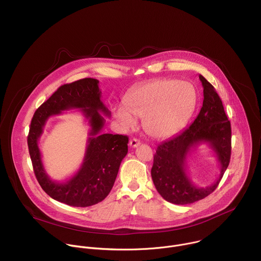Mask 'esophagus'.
I'll return each mask as SVG.
<instances>
[{"label":"esophagus","mask_w":261,"mask_h":261,"mask_svg":"<svg viewBox=\"0 0 261 261\" xmlns=\"http://www.w3.org/2000/svg\"><path fill=\"white\" fill-rule=\"evenodd\" d=\"M140 145V141L138 140V139H136V138H133V139H131L130 140V146L131 147H137V146H139Z\"/></svg>","instance_id":"obj_1"}]
</instances>
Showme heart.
Masks as SVG:
<instances>
[{
    "label": "heart",
    "instance_id": "1",
    "mask_svg": "<svg viewBox=\"0 0 261 261\" xmlns=\"http://www.w3.org/2000/svg\"><path fill=\"white\" fill-rule=\"evenodd\" d=\"M125 103L115 109V118L124 131L136 127L137 117L143 119L147 134L168 138L189 122L197 105V93L189 82L159 79L132 90Z\"/></svg>",
    "mask_w": 261,
    "mask_h": 261
}]
</instances>
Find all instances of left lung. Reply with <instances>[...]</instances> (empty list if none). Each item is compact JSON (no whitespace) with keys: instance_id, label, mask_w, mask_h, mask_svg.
<instances>
[{"instance_id":"left-lung-1","label":"left lung","mask_w":261,"mask_h":261,"mask_svg":"<svg viewBox=\"0 0 261 261\" xmlns=\"http://www.w3.org/2000/svg\"><path fill=\"white\" fill-rule=\"evenodd\" d=\"M203 103L194 122L173 138L158 146L153 158L151 178L162 197L174 204H190L213 193L223 178L231 159V123L222 99L215 87L202 76ZM200 144H206L215 152L220 175L210 187H196L188 174L187 159Z\"/></svg>"}]
</instances>
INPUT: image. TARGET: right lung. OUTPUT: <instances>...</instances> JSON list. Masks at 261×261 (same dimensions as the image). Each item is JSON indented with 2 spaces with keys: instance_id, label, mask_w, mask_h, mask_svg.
Returning a JSON list of instances; mask_svg holds the SVG:
<instances>
[{
  "instance_id": "1",
  "label": "right lung",
  "mask_w": 261,
  "mask_h": 261,
  "mask_svg": "<svg viewBox=\"0 0 261 261\" xmlns=\"http://www.w3.org/2000/svg\"><path fill=\"white\" fill-rule=\"evenodd\" d=\"M98 80L84 78L64 84L34 113L27 138L35 177L43 191L53 199L76 207L102 201L112 190L121 162L128 152V137L101 133L111 112L100 99ZM78 108L91 127L84 163L76 174L64 182L47 175L38 147V140L47 119L63 110Z\"/></svg>"
}]
</instances>
